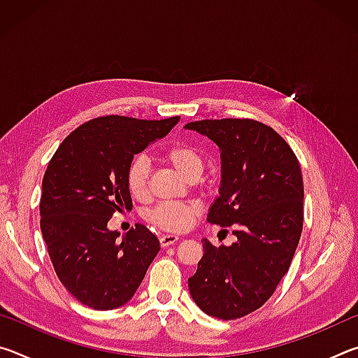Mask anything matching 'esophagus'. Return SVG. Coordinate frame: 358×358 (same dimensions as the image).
I'll use <instances>...</instances> for the list:
<instances>
[{
	"mask_svg": "<svg viewBox=\"0 0 358 358\" xmlns=\"http://www.w3.org/2000/svg\"><path fill=\"white\" fill-rule=\"evenodd\" d=\"M178 240L180 237H177V235H162V237H159V243L162 248H167L173 243H177Z\"/></svg>",
	"mask_w": 358,
	"mask_h": 358,
	"instance_id": "34e87169",
	"label": "esophagus"
}]
</instances>
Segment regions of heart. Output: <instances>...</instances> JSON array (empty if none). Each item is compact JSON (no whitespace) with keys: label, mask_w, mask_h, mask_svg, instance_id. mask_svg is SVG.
I'll return each mask as SVG.
<instances>
[{"label":"heart","mask_w":358,"mask_h":358,"mask_svg":"<svg viewBox=\"0 0 358 358\" xmlns=\"http://www.w3.org/2000/svg\"><path fill=\"white\" fill-rule=\"evenodd\" d=\"M161 159L171 166L173 171L194 183L202 177L205 171V157L196 147L187 143L171 145L162 150ZM148 164L142 156H137L129 161L124 173V183L128 192L136 201H145L148 197ZM199 211L196 202L183 203H159L148 213V220L156 224L157 227L169 230V232H183L192 226Z\"/></svg>","instance_id":"obj_1"}]
</instances>
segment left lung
<instances>
[{"mask_svg": "<svg viewBox=\"0 0 358 358\" xmlns=\"http://www.w3.org/2000/svg\"><path fill=\"white\" fill-rule=\"evenodd\" d=\"M221 151L220 196L207 221L234 226L237 241L203 256L189 292L203 313L224 320L259 310L287 273L303 227V178L287 142L254 120H202L185 126Z\"/></svg>", "mask_w": 358, "mask_h": 358, "instance_id": "1", "label": "left lung"}]
</instances>
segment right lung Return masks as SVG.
I'll use <instances>...</instances> for the list:
<instances>
[{"mask_svg": "<svg viewBox=\"0 0 358 358\" xmlns=\"http://www.w3.org/2000/svg\"><path fill=\"white\" fill-rule=\"evenodd\" d=\"M180 117H99L64 138L42 180L41 230L59 281L93 310L128 303L159 252V240L136 224L118 240L115 211L132 208L124 173L134 155L166 137Z\"/></svg>", "mask_w": 358, "mask_h": 358, "instance_id": "right-lung-1", "label": "right lung"}]
</instances>
